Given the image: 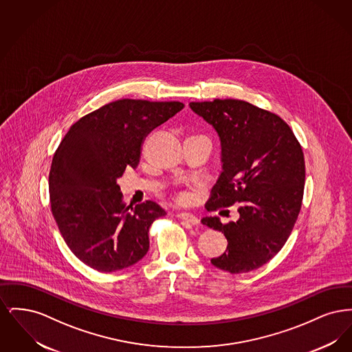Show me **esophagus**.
I'll return each instance as SVG.
<instances>
[{
  "instance_id": "esophagus-1",
  "label": "esophagus",
  "mask_w": 352,
  "mask_h": 352,
  "mask_svg": "<svg viewBox=\"0 0 352 352\" xmlns=\"http://www.w3.org/2000/svg\"><path fill=\"white\" fill-rule=\"evenodd\" d=\"M177 217L179 219H182L184 221H188V223H190V224H192V226L199 224V219L197 218L195 215L190 214V212H178V214H177Z\"/></svg>"
}]
</instances>
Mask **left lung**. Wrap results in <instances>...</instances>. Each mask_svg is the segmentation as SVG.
I'll use <instances>...</instances> for the list:
<instances>
[{
	"label": "left lung",
	"instance_id": "8db88e82",
	"mask_svg": "<svg viewBox=\"0 0 352 352\" xmlns=\"http://www.w3.org/2000/svg\"><path fill=\"white\" fill-rule=\"evenodd\" d=\"M214 126L223 171L206 203L208 211L237 206L240 218L201 223L224 234L226 252L211 263L232 274L263 267L284 247L298 218L305 187V160L298 140L283 118L234 99L190 102Z\"/></svg>",
	"mask_w": 352,
	"mask_h": 352
}]
</instances>
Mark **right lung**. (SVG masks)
Masks as SVG:
<instances>
[{"mask_svg":"<svg viewBox=\"0 0 352 352\" xmlns=\"http://www.w3.org/2000/svg\"><path fill=\"white\" fill-rule=\"evenodd\" d=\"M179 101L121 99L76 121L54 154L51 211L68 248L91 268L132 267L149 251V228L166 211L155 201L129 208L118 178L137 168L145 137L184 108Z\"/></svg>","mask_w":352,"mask_h":352,"instance_id":"obj_1","label":"right lung"}]
</instances>
